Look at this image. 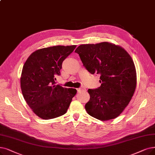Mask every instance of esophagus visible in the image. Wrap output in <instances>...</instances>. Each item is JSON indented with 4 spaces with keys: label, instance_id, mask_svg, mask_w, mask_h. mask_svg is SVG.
<instances>
[{
    "label": "esophagus",
    "instance_id": "1",
    "mask_svg": "<svg viewBox=\"0 0 155 155\" xmlns=\"http://www.w3.org/2000/svg\"><path fill=\"white\" fill-rule=\"evenodd\" d=\"M77 92H83V91H86L85 88H84V87H80V88L77 89Z\"/></svg>",
    "mask_w": 155,
    "mask_h": 155
}]
</instances>
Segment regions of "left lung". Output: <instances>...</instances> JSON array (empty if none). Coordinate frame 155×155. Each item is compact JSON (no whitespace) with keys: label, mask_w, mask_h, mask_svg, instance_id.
<instances>
[{"label":"left lung","mask_w":155,"mask_h":155,"mask_svg":"<svg viewBox=\"0 0 155 155\" xmlns=\"http://www.w3.org/2000/svg\"><path fill=\"white\" fill-rule=\"evenodd\" d=\"M75 52L89 72L100 75L101 86L88 89L87 113L101 121L118 117L136 88V70L131 56L122 47L107 42L82 44Z\"/></svg>","instance_id":"obj_1"}]
</instances>
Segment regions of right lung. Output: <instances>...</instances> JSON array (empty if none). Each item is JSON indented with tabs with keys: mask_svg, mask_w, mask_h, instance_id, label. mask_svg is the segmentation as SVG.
Listing matches in <instances>:
<instances>
[{
	"mask_svg": "<svg viewBox=\"0 0 155 155\" xmlns=\"http://www.w3.org/2000/svg\"><path fill=\"white\" fill-rule=\"evenodd\" d=\"M77 45H56L32 52L23 67L20 83L26 103L37 116L49 120L68 110L77 90L56 85L62 63Z\"/></svg>",
	"mask_w": 155,
	"mask_h": 155,
	"instance_id": "add662e5",
	"label": "right lung"
}]
</instances>
